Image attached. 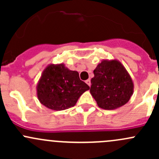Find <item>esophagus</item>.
Segmentation results:
<instances>
[{"label": "esophagus", "instance_id": "34e87169", "mask_svg": "<svg viewBox=\"0 0 159 159\" xmlns=\"http://www.w3.org/2000/svg\"><path fill=\"white\" fill-rule=\"evenodd\" d=\"M85 82H86V84H87L89 86V87H90V86H91V80H90V79H88V80H86V81H85Z\"/></svg>", "mask_w": 159, "mask_h": 159}]
</instances>
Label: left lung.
<instances>
[{"instance_id": "1", "label": "left lung", "mask_w": 159, "mask_h": 159, "mask_svg": "<svg viewBox=\"0 0 159 159\" xmlns=\"http://www.w3.org/2000/svg\"><path fill=\"white\" fill-rule=\"evenodd\" d=\"M90 92L102 109L125 105L134 92V83L124 65L116 59L103 60L94 70Z\"/></svg>"}]
</instances>
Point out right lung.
Listing matches in <instances>:
<instances>
[{
    "label": "right lung",
    "mask_w": 159,
    "mask_h": 159,
    "mask_svg": "<svg viewBox=\"0 0 159 159\" xmlns=\"http://www.w3.org/2000/svg\"><path fill=\"white\" fill-rule=\"evenodd\" d=\"M89 89V86L80 80L78 72L68 69L64 63L48 65L36 88L39 102L54 111L75 106L80 96Z\"/></svg>",
    "instance_id": "obj_1"
}]
</instances>
